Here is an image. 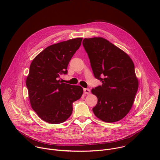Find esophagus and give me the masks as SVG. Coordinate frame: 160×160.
<instances>
[{
	"mask_svg": "<svg viewBox=\"0 0 160 160\" xmlns=\"http://www.w3.org/2000/svg\"><path fill=\"white\" fill-rule=\"evenodd\" d=\"M83 92L85 94H89L90 93V90L89 88H84L83 89Z\"/></svg>",
	"mask_w": 160,
	"mask_h": 160,
	"instance_id": "34e87169",
	"label": "esophagus"
}]
</instances>
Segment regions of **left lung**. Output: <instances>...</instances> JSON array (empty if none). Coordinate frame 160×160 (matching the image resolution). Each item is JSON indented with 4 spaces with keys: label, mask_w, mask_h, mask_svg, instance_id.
Returning <instances> with one entry per match:
<instances>
[{
    "label": "left lung",
    "mask_w": 160,
    "mask_h": 160,
    "mask_svg": "<svg viewBox=\"0 0 160 160\" xmlns=\"http://www.w3.org/2000/svg\"><path fill=\"white\" fill-rule=\"evenodd\" d=\"M82 43L95 77L102 83L91 90L98 98L94 115L107 123L120 121L131 109L139 87L133 61L102 37L84 38Z\"/></svg>",
    "instance_id": "8db88e82"
}]
</instances>
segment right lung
<instances>
[{
    "label": "right lung",
    "instance_id": "right-lung-1",
    "mask_svg": "<svg viewBox=\"0 0 160 160\" xmlns=\"http://www.w3.org/2000/svg\"><path fill=\"white\" fill-rule=\"evenodd\" d=\"M82 38L61 42L45 48L32 61L26 85L32 109L43 121L51 124L65 122L73 111V102L83 94V88L61 83L72 58Z\"/></svg>",
    "mask_w": 160,
    "mask_h": 160
}]
</instances>
